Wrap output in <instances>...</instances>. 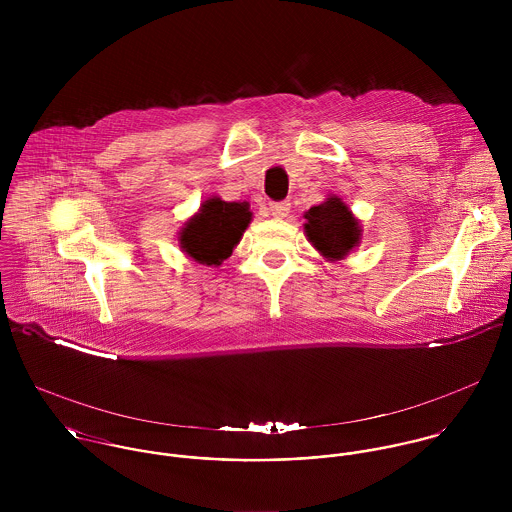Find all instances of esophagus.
Listing matches in <instances>:
<instances>
[{
    "label": "esophagus",
    "instance_id": "obj_1",
    "mask_svg": "<svg viewBox=\"0 0 512 512\" xmlns=\"http://www.w3.org/2000/svg\"><path fill=\"white\" fill-rule=\"evenodd\" d=\"M290 203L288 201H280V203H270V213H272V217H276V219H284V217H288V213H290Z\"/></svg>",
    "mask_w": 512,
    "mask_h": 512
}]
</instances>
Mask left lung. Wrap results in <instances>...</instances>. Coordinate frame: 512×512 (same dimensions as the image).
Wrapping results in <instances>:
<instances>
[{"label": "left lung", "mask_w": 512, "mask_h": 512, "mask_svg": "<svg viewBox=\"0 0 512 512\" xmlns=\"http://www.w3.org/2000/svg\"><path fill=\"white\" fill-rule=\"evenodd\" d=\"M305 234L309 242L329 260L345 258L361 240V226L349 207L331 197L305 213Z\"/></svg>", "instance_id": "obj_1"}]
</instances>
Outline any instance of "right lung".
I'll use <instances>...</instances> for the list:
<instances>
[{"label":"right lung","instance_id":"1","mask_svg":"<svg viewBox=\"0 0 512 512\" xmlns=\"http://www.w3.org/2000/svg\"><path fill=\"white\" fill-rule=\"evenodd\" d=\"M250 219L248 203H226L219 197L209 199L181 230V248L199 264L219 266L232 254Z\"/></svg>","mask_w":512,"mask_h":512}]
</instances>
